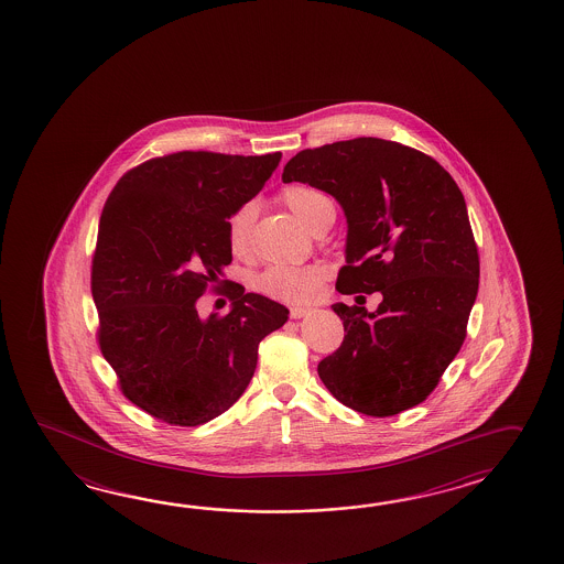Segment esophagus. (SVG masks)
I'll list each match as a JSON object with an SVG mask.
<instances>
[{
  "label": "esophagus",
  "instance_id": "34e87169",
  "mask_svg": "<svg viewBox=\"0 0 564 564\" xmlns=\"http://www.w3.org/2000/svg\"><path fill=\"white\" fill-rule=\"evenodd\" d=\"M306 314H310V308H304V306H292V308H290V318H294V321L304 318Z\"/></svg>",
  "mask_w": 564,
  "mask_h": 564
}]
</instances>
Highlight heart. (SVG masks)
I'll return each instance as SVG.
<instances>
[{
  "label": "heart",
  "instance_id": "heart-1",
  "mask_svg": "<svg viewBox=\"0 0 564 564\" xmlns=\"http://www.w3.org/2000/svg\"><path fill=\"white\" fill-rule=\"evenodd\" d=\"M280 199L308 230L316 232L328 220H334V204L330 196L308 184H290L280 192ZM254 204H243L226 224L228 248L236 258H248L252 252V228H254ZM326 280V268L321 264L272 265L256 278L254 286L268 299L280 302H308L321 290Z\"/></svg>",
  "mask_w": 564,
  "mask_h": 564
}]
</instances>
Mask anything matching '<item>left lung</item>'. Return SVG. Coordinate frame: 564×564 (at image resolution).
<instances>
[{
	"label": "left lung",
	"mask_w": 564,
	"mask_h": 564,
	"mask_svg": "<svg viewBox=\"0 0 564 564\" xmlns=\"http://www.w3.org/2000/svg\"><path fill=\"white\" fill-rule=\"evenodd\" d=\"M338 199L348 221L340 294L380 292L375 312L343 302L340 348L318 365L332 397L394 416L431 397L466 338L478 248L460 188L414 148L380 138L302 150L282 174Z\"/></svg>",
	"instance_id": "1"
}]
</instances>
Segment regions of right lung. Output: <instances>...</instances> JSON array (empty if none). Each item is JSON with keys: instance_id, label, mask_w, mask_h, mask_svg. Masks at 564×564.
Wrapping results in <instances>:
<instances>
[{"instance_id": "add662e5", "label": "right lung", "mask_w": 564, "mask_h": 564, "mask_svg": "<svg viewBox=\"0 0 564 564\" xmlns=\"http://www.w3.org/2000/svg\"><path fill=\"white\" fill-rule=\"evenodd\" d=\"M280 158L176 152L111 189L91 260L98 343L123 397L154 419L198 426L220 416L250 384L260 343L288 321L286 306L221 280L228 218ZM208 289L234 302L228 315L198 316Z\"/></svg>"}]
</instances>
